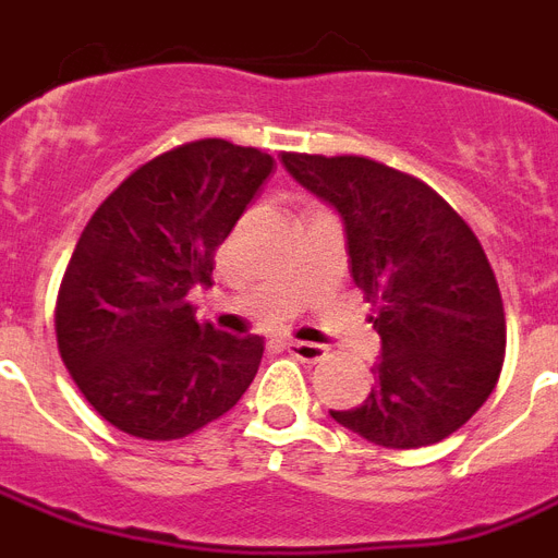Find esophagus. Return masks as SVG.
I'll return each instance as SVG.
<instances>
[{
    "label": "esophagus",
    "instance_id": "1",
    "mask_svg": "<svg viewBox=\"0 0 558 558\" xmlns=\"http://www.w3.org/2000/svg\"><path fill=\"white\" fill-rule=\"evenodd\" d=\"M287 352L298 357V361H303V364H318V361H324V357L329 355L326 347H320V343H303V341H289Z\"/></svg>",
    "mask_w": 558,
    "mask_h": 558
}]
</instances>
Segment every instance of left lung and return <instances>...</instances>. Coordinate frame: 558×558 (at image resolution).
Segmentation results:
<instances>
[{"instance_id": "left-lung-1", "label": "left lung", "mask_w": 558, "mask_h": 558, "mask_svg": "<svg viewBox=\"0 0 558 558\" xmlns=\"http://www.w3.org/2000/svg\"><path fill=\"white\" fill-rule=\"evenodd\" d=\"M343 220L352 280L381 335L375 387L329 410L389 450L427 447L468 424L505 364V306L482 243L427 183L366 157L280 154Z\"/></svg>"}]
</instances>
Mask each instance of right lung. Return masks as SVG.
I'll use <instances>...</instances> for the list:
<instances>
[{
    "label": "right lung",
    "instance_id": "1",
    "mask_svg": "<svg viewBox=\"0 0 558 558\" xmlns=\"http://www.w3.org/2000/svg\"><path fill=\"white\" fill-rule=\"evenodd\" d=\"M275 169L266 151L197 140L140 166L80 234L57 298V343L88 404L117 429L171 441L232 410L264 338L194 320L217 246Z\"/></svg>",
    "mask_w": 558,
    "mask_h": 558
}]
</instances>
